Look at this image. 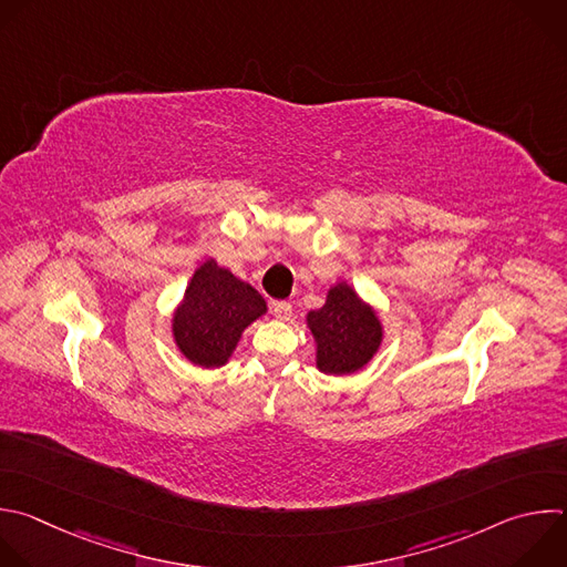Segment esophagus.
<instances>
[{
  "label": "esophagus",
  "mask_w": 567,
  "mask_h": 567,
  "mask_svg": "<svg viewBox=\"0 0 567 567\" xmlns=\"http://www.w3.org/2000/svg\"><path fill=\"white\" fill-rule=\"evenodd\" d=\"M271 311H274V316H276L278 320H291V316H293V307H291V302H287V300L274 302Z\"/></svg>",
  "instance_id": "34e87169"
}]
</instances>
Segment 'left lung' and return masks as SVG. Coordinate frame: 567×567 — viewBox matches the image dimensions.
Wrapping results in <instances>:
<instances>
[{"label": "left lung", "mask_w": 567, "mask_h": 567, "mask_svg": "<svg viewBox=\"0 0 567 567\" xmlns=\"http://www.w3.org/2000/svg\"><path fill=\"white\" fill-rule=\"evenodd\" d=\"M307 322L318 342V369L333 375L360 369L383 338L379 318L344 282L327 293L322 309L309 311Z\"/></svg>", "instance_id": "8db88e82"}]
</instances>
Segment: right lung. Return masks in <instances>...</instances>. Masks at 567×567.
Returning <instances> with one entry per match:
<instances>
[{
  "label": "right lung",
  "instance_id": "1",
  "mask_svg": "<svg viewBox=\"0 0 567 567\" xmlns=\"http://www.w3.org/2000/svg\"><path fill=\"white\" fill-rule=\"evenodd\" d=\"M262 296L231 271L207 260L184 293L173 318L179 351L200 367H220L229 360L240 333L265 313Z\"/></svg>",
  "mask_w": 567,
  "mask_h": 567
}]
</instances>
